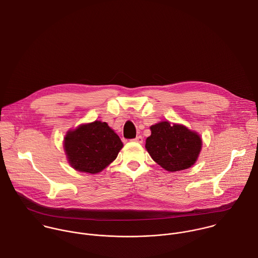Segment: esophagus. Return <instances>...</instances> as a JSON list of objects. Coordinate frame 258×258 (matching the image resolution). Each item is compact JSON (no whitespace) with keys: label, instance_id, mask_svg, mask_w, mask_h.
I'll return each mask as SVG.
<instances>
[{"label":"esophagus","instance_id":"obj_1","mask_svg":"<svg viewBox=\"0 0 258 258\" xmlns=\"http://www.w3.org/2000/svg\"><path fill=\"white\" fill-rule=\"evenodd\" d=\"M134 141L137 142V143H142V142H143V137L139 135V136H137V137L134 139Z\"/></svg>","mask_w":258,"mask_h":258}]
</instances>
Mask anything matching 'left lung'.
Segmentation results:
<instances>
[{
	"instance_id": "1",
	"label": "left lung",
	"mask_w": 258,
	"mask_h": 258,
	"mask_svg": "<svg viewBox=\"0 0 258 258\" xmlns=\"http://www.w3.org/2000/svg\"><path fill=\"white\" fill-rule=\"evenodd\" d=\"M145 147L152 159L167 171L190 167L202 148L200 136L178 124L160 122L150 127Z\"/></svg>"
}]
</instances>
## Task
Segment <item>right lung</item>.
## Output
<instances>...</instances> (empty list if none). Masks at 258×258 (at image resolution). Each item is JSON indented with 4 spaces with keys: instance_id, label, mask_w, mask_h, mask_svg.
Returning a JSON list of instances; mask_svg holds the SVG:
<instances>
[{
    "instance_id": "right-lung-1",
    "label": "right lung",
    "mask_w": 258,
    "mask_h": 258,
    "mask_svg": "<svg viewBox=\"0 0 258 258\" xmlns=\"http://www.w3.org/2000/svg\"><path fill=\"white\" fill-rule=\"evenodd\" d=\"M123 143L106 122L95 121L68 132L64 150L71 165L83 172L97 173L115 160Z\"/></svg>"
}]
</instances>
